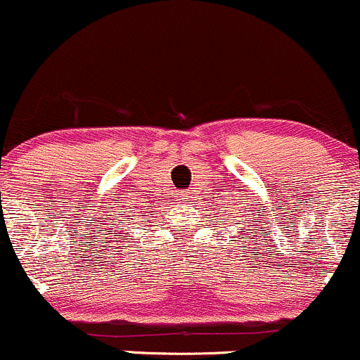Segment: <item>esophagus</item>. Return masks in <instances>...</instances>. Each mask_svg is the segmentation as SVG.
<instances>
[{"mask_svg":"<svg viewBox=\"0 0 360 360\" xmlns=\"http://www.w3.org/2000/svg\"><path fill=\"white\" fill-rule=\"evenodd\" d=\"M186 195H188L186 191H179V196H181V198H184V196H186Z\"/></svg>","mask_w":360,"mask_h":360,"instance_id":"34e87169","label":"esophagus"}]
</instances>
